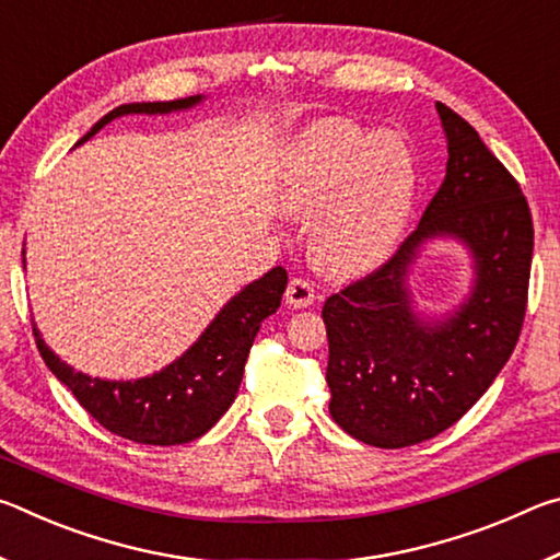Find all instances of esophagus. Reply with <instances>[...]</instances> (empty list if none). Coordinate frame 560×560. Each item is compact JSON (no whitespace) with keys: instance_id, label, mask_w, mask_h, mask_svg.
<instances>
[{"instance_id":"34e87169","label":"esophagus","mask_w":560,"mask_h":560,"mask_svg":"<svg viewBox=\"0 0 560 560\" xmlns=\"http://www.w3.org/2000/svg\"><path fill=\"white\" fill-rule=\"evenodd\" d=\"M316 293L314 287L306 279H291L289 287H287V303L293 308H306L314 303Z\"/></svg>"}]
</instances>
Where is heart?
Returning a JSON list of instances; mask_svg holds the SVG:
<instances>
[{"instance_id": "b5f03b06", "label": "heart", "mask_w": 560, "mask_h": 560, "mask_svg": "<svg viewBox=\"0 0 560 560\" xmlns=\"http://www.w3.org/2000/svg\"><path fill=\"white\" fill-rule=\"evenodd\" d=\"M417 195L412 150L395 132L326 118L299 132L277 173L283 210L316 220L311 249L336 277H363L390 259Z\"/></svg>"}]
</instances>
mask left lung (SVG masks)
<instances>
[{"label": "left lung", "mask_w": 560, "mask_h": 560, "mask_svg": "<svg viewBox=\"0 0 560 560\" xmlns=\"http://www.w3.org/2000/svg\"><path fill=\"white\" fill-rule=\"evenodd\" d=\"M438 116L447 175L417 230L383 269L324 303L330 417L381 450L452 428L506 365L526 314V197L467 120L444 103ZM434 241L462 245L472 267L468 293L440 315L419 306L409 283Z\"/></svg>", "instance_id": "1"}]
</instances>
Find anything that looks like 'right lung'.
<instances>
[{
  "mask_svg": "<svg viewBox=\"0 0 560 560\" xmlns=\"http://www.w3.org/2000/svg\"><path fill=\"white\" fill-rule=\"evenodd\" d=\"M207 96L179 101L122 103L106 113L73 148L91 140L110 120L122 116H170L205 103ZM24 254V252H22ZM26 264V259H24ZM26 269V267H24ZM287 271L273 267L261 279L246 283L242 291L217 311L200 338L173 363L136 381H108L79 373L46 346L34 324L36 348L56 375L75 395L83 410L118 438L140 444H185L212 430L230 410L240 390L244 363L257 338L261 320L277 314L287 291Z\"/></svg>",
  "mask_w": 560,
  "mask_h": 560,
  "instance_id": "obj_1",
  "label": "right lung"
}]
</instances>
